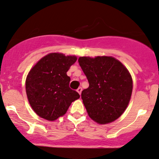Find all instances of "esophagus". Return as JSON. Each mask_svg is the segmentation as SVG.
Instances as JSON below:
<instances>
[{
	"label": "esophagus",
	"instance_id": "1",
	"mask_svg": "<svg viewBox=\"0 0 159 159\" xmlns=\"http://www.w3.org/2000/svg\"><path fill=\"white\" fill-rule=\"evenodd\" d=\"M77 91H78V92L79 93V94H80V95H81V91H82V89H81V88H78V89H77Z\"/></svg>",
	"mask_w": 159,
	"mask_h": 159
}]
</instances>
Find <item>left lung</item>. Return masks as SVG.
Masks as SVG:
<instances>
[{
  "mask_svg": "<svg viewBox=\"0 0 159 159\" xmlns=\"http://www.w3.org/2000/svg\"><path fill=\"white\" fill-rule=\"evenodd\" d=\"M78 63L89 87L81 99L89 117L105 125L119 118L128 107L132 92V78L127 68L113 57H80Z\"/></svg>",
  "mask_w": 159,
  "mask_h": 159,
  "instance_id": "left-lung-1",
  "label": "left lung"
}]
</instances>
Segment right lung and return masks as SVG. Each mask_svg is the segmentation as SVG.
Segmentation results:
<instances>
[{"label": "right lung", "mask_w": 159, "mask_h": 159, "mask_svg": "<svg viewBox=\"0 0 159 159\" xmlns=\"http://www.w3.org/2000/svg\"><path fill=\"white\" fill-rule=\"evenodd\" d=\"M77 61L75 56L50 53L30 70L26 78V93L32 109L41 118L54 121L63 116L74 101L80 98L70 89L67 71Z\"/></svg>", "instance_id": "add662e5"}]
</instances>
